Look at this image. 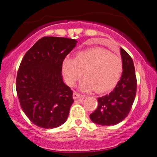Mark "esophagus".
<instances>
[{
	"label": "esophagus",
	"instance_id": "obj_1",
	"mask_svg": "<svg viewBox=\"0 0 157 157\" xmlns=\"http://www.w3.org/2000/svg\"><path fill=\"white\" fill-rule=\"evenodd\" d=\"M84 98V95H82V94H80V93L77 92H75L73 93V98L74 99H78V98Z\"/></svg>",
	"mask_w": 157,
	"mask_h": 157
}]
</instances>
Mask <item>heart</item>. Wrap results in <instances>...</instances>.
Instances as JSON below:
<instances>
[{"instance_id":"1","label":"heart","mask_w":157,"mask_h":157,"mask_svg":"<svg viewBox=\"0 0 157 157\" xmlns=\"http://www.w3.org/2000/svg\"><path fill=\"white\" fill-rule=\"evenodd\" d=\"M65 82L73 86L75 82L86 76L80 89L84 91L96 89L106 92L117 85L123 72L121 58L109 51L94 48L79 52L75 58L66 56L62 63Z\"/></svg>"}]
</instances>
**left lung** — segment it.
Segmentation results:
<instances>
[{
	"mask_svg": "<svg viewBox=\"0 0 157 157\" xmlns=\"http://www.w3.org/2000/svg\"><path fill=\"white\" fill-rule=\"evenodd\" d=\"M123 72L113 92L98 98L97 109L90 114L94 123L111 126L122 121L129 114L136 94L137 80L131 56L121 48Z\"/></svg>",
	"mask_w": 157,
	"mask_h": 157,
	"instance_id": "1",
	"label": "left lung"
}]
</instances>
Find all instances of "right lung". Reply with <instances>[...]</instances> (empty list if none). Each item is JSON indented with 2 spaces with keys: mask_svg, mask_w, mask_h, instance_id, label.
Wrapping results in <instances>:
<instances>
[{
  "mask_svg": "<svg viewBox=\"0 0 157 157\" xmlns=\"http://www.w3.org/2000/svg\"><path fill=\"white\" fill-rule=\"evenodd\" d=\"M77 42L68 38L42 37L21 62L17 94L24 113L38 127L55 128L68 118L73 92L63 82L62 63Z\"/></svg>",
  "mask_w": 157,
  "mask_h": 157,
  "instance_id": "obj_1",
  "label": "right lung"
}]
</instances>
